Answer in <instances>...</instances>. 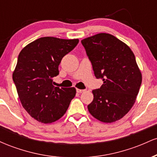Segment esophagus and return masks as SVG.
I'll return each instance as SVG.
<instances>
[{
    "label": "esophagus",
    "instance_id": "esophagus-1",
    "mask_svg": "<svg viewBox=\"0 0 157 157\" xmlns=\"http://www.w3.org/2000/svg\"><path fill=\"white\" fill-rule=\"evenodd\" d=\"M83 91H85V90H83V89H77V93H82V92H83Z\"/></svg>",
    "mask_w": 157,
    "mask_h": 157
}]
</instances>
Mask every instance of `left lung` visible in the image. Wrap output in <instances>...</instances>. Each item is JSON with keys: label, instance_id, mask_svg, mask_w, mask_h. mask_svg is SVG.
I'll return each instance as SVG.
<instances>
[{"label": "left lung", "instance_id": "1", "mask_svg": "<svg viewBox=\"0 0 157 157\" xmlns=\"http://www.w3.org/2000/svg\"><path fill=\"white\" fill-rule=\"evenodd\" d=\"M97 79L103 84L92 91L88 109L103 122L120 120L134 105L142 75L131 48L114 36L100 33L81 40Z\"/></svg>", "mask_w": 157, "mask_h": 157}]
</instances>
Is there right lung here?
<instances>
[{
	"label": "right lung",
	"instance_id": "right-lung-1",
	"mask_svg": "<svg viewBox=\"0 0 157 157\" xmlns=\"http://www.w3.org/2000/svg\"><path fill=\"white\" fill-rule=\"evenodd\" d=\"M78 43V39L44 37L20 52L12 79L23 107L37 121L51 123L59 120L76 94L75 88L60 89L52 82L59 75L63 57Z\"/></svg>",
	"mask_w": 157,
	"mask_h": 157
}]
</instances>
